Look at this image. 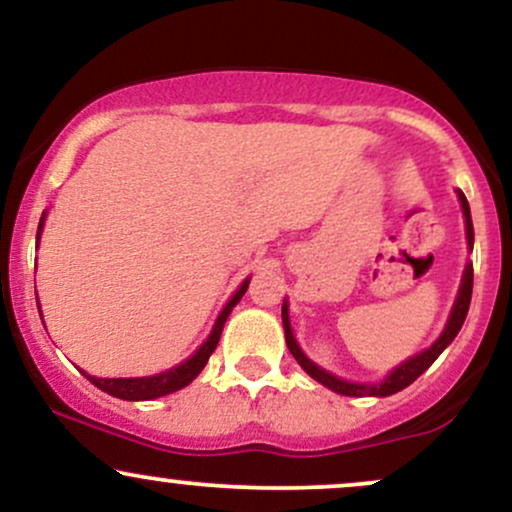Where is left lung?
I'll use <instances>...</instances> for the list:
<instances>
[{
  "label": "left lung",
  "instance_id": "left-lung-1",
  "mask_svg": "<svg viewBox=\"0 0 512 512\" xmlns=\"http://www.w3.org/2000/svg\"><path fill=\"white\" fill-rule=\"evenodd\" d=\"M457 197H460V204H462L464 226H467V243H469V250H472V245H474L472 214H469L467 197H464L460 190H457ZM472 281H474V269H472V264H467V267H464V274H462L460 293H457L455 305H452V313L448 317V325H445L443 334H440L436 342L428 346L426 351H421V354L407 358V361H404L402 366H397L395 370H392V373L387 375L383 383H373V385H368V383H349V380L337 378V375L327 373V370H322L320 366H315V363L303 354L301 346L296 344V337H293L291 320H289V303L284 301V305H281V320H284L286 346H289V351L293 354V358H296V361L301 363V368L310 375V378H315L317 383H322L325 387H330V390L339 392V395H346V397H387V395H395V392L404 390V387H409L411 383H414V380L419 378V375L424 373V370L431 366V363L436 361L440 354H443L445 346H448L452 339L457 337V332H460L464 317H467L469 303H472Z\"/></svg>",
  "mask_w": 512,
  "mask_h": 512
}]
</instances>
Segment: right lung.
Segmentation results:
<instances>
[{"mask_svg": "<svg viewBox=\"0 0 512 512\" xmlns=\"http://www.w3.org/2000/svg\"><path fill=\"white\" fill-rule=\"evenodd\" d=\"M43 221H45V214H43V219H40L38 238H40V231H43ZM248 284H250V279H245L243 286H240V289L233 293L231 301L226 303V308L221 310V315L216 317L214 330H211L207 342L199 346L195 354L187 358L185 363H180V366L170 368V370H166V373L149 375V378H96V375H88V373H84V370H81V373H84L86 378L98 387V390L108 392V395H113L117 399H127V402H142V399H156V397L170 395V392H175V390H182V387L190 385L192 380H195L197 375L202 373V368L207 366L209 356L214 354L216 344H219V339H221L223 325H226V320H228V315H231V310L236 308L240 298H243V293L248 291ZM38 310H40V305H38Z\"/></svg>", "mask_w": 512, "mask_h": 512, "instance_id": "1", "label": "right lung"}]
</instances>
